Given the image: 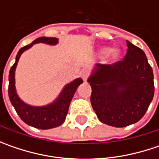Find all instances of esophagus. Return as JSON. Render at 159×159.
<instances>
[{
    "instance_id": "esophagus-1",
    "label": "esophagus",
    "mask_w": 159,
    "mask_h": 159,
    "mask_svg": "<svg viewBox=\"0 0 159 159\" xmlns=\"http://www.w3.org/2000/svg\"><path fill=\"white\" fill-rule=\"evenodd\" d=\"M80 77L82 78L84 81H86L87 79H88V77H89V73H88L86 70H81V71H80Z\"/></svg>"
}]
</instances>
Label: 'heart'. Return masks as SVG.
I'll return each instance as SVG.
<instances>
[{"instance_id": "1", "label": "heart", "mask_w": 159, "mask_h": 159, "mask_svg": "<svg viewBox=\"0 0 159 159\" xmlns=\"http://www.w3.org/2000/svg\"><path fill=\"white\" fill-rule=\"evenodd\" d=\"M98 54L100 56H106L108 57V59L111 61V62H115L118 60V58L120 56V50L118 48H113L111 49L107 47L104 48H102L98 50Z\"/></svg>"}]
</instances>
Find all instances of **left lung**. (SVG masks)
Returning <instances> with one entry per match:
<instances>
[{
	"label": "left lung",
	"instance_id": "8db88e82",
	"mask_svg": "<svg viewBox=\"0 0 159 159\" xmlns=\"http://www.w3.org/2000/svg\"><path fill=\"white\" fill-rule=\"evenodd\" d=\"M127 52L113 64H95L88 82L99 120L114 127L138 122L154 96V76L145 53L126 40Z\"/></svg>",
	"mask_w": 159,
	"mask_h": 159
}]
</instances>
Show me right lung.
<instances>
[{"label":"right lung","mask_w":159,"mask_h":159,"mask_svg":"<svg viewBox=\"0 0 159 159\" xmlns=\"http://www.w3.org/2000/svg\"><path fill=\"white\" fill-rule=\"evenodd\" d=\"M37 43H44L48 45H57L58 43L57 38L40 37L34 40L31 44L23 47L19 49L16 57V62L10 68L9 74V97L11 104L15 108L17 115L20 119L27 125L34 126L39 129H50L61 125L65 120L68 113L70 101L76 92L79 86L83 83L81 78H78L71 82L66 84L62 89L56 100L52 102L43 106L30 105L22 100L18 96L16 89L15 71L18 60L21 55L25 50Z\"/></svg>","instance_id":"1"}]
</instances>
